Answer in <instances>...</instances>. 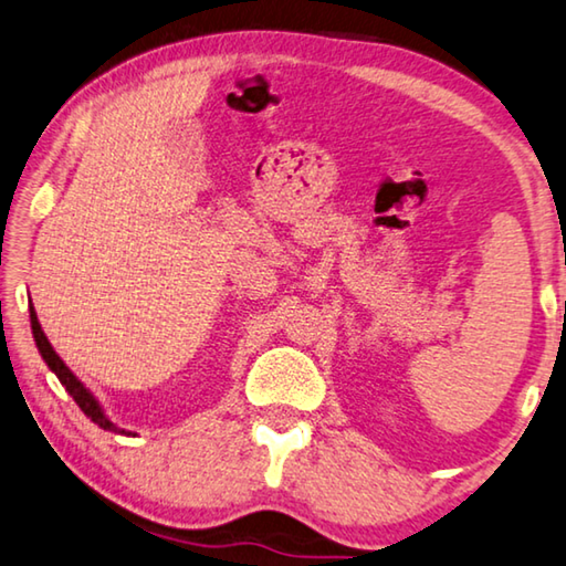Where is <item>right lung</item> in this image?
Returning a JSON list of instances; mask_svg holds the SVG:
<instances>
[{
    "mask_svg": "<svg viewBox=\"0 0 566 566\" xmlns=\"http://www.w3.org/2000/svg\"><path fill=\"white\" fill-rule=\"evenodd\" d=\"M30 321H32V336H34V344H38V349H40V354H42V359H45V364L48 367L55 371V377L60 379V385L65 387V392L71 395L75 402H77V407H81V410L85 412V417H91V420L98 424V428H103V430H111V432H126V430H120V428H116V424H113L108 417H106V412H103V407L98 405V399H95L93 395H91V389L83 385L81 379L75 377V374L65 367V361L60 359V356L55 354V349H52V344L48 342V336H45V332H42V326H40V321H38V313H34V306L30 303ZM132 434V432H128Z\"/></svg>",
    "mask_w": 566,
    "mask_h": 566,
    "instance_id": "obj_1",
    "label": "right lung"
}]
</instances>
